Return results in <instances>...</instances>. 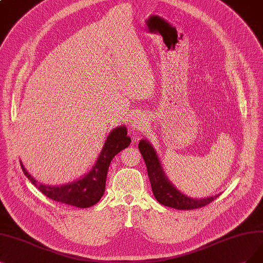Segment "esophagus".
I'll return each mask as SVG.
<instances>
[{"mask_svg": "<svg viewBox=\"0 0 263 263\" xmlns=\"http://www.w3.org/2000/svg\"><path fill=\"white\" fill-rule=\"evenodd\" d=\"M131 129L135 132L145 131V129L148 126V119L143 115H134L133 118L130 121Z\"/></svg>", "mask_w": 263, "mask_h": 263, "instance_id": "obj_1", "label": "esophagus"}]
</instances>
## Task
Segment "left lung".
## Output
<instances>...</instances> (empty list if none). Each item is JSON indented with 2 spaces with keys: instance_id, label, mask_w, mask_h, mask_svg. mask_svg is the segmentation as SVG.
I'll list each match as a JSON object with an SVG mask.
<instances>
[{
  "instance_id": "left-lung-1",
  "label": "left lung",
  "mask_w": 263,
  "mask_h": 263,
  "mask_svg": "<svg viewBox=\"0 0 263 263\" xmlns=\"http://www.w3.org/2000/svg\"><path fill=\"white\" fill-rule=\"evenodd\" d=\"M139 149L142 154L145 164H146L154 196L161 205L178 210H192L208 205L219 196L218 194V195L201 199H193L185 196L174 187L173 184L166 177L158 155L152 146V144L146 140H141L139 143Z\"/></svg>"
}]
</instances>
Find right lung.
I'll return each mask as SVG.
<instances>
[{"instance_id":"add662e5","label":"right lung","mask_w":263,"mask_h":263,"mask_svg":"<svg viewBox=\"0 0 263 263\" xmlns=\"http://www.w3.org/2000/svg\"><path fill=\"white\" fill-rule=\"evenodd\" d=\"M130 143L131 139L128 137L125 126H117L107 137L100 156L89 173H86L79 180L61 186L39 184L37 181L28 173L22 161L21 166L28 180H30L34 186L48 198L78 208H89L100 201L103 196L107 171L112 158L122 149L128 147Z\"/></svg>"}]
</instances>
